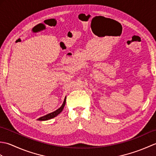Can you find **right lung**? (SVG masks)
<instances>
[{"label":"right lung","instance_id":"right-lung-1","mask_svg":"<svg viewBox=\"0 0 156 156\" xmlns=\"http://www.w3.org/2000/svg\"><path fill=\"white\" fill-rule=\"evenodd\" d=\"M66 98H65L64 103L62 104V107L60 108H59L58 110H56L55 111L53 112H51V113H49L47 115H45V116H44V117H41L40 118H39L37 120L38 121H46V120H49V119H51L52 118H54L55 117H56V116L60 113V112L62 111L63 109H64V106L66 105Z\"/></svg>","mask_w":156,"mask_h":156}]
</instances>
